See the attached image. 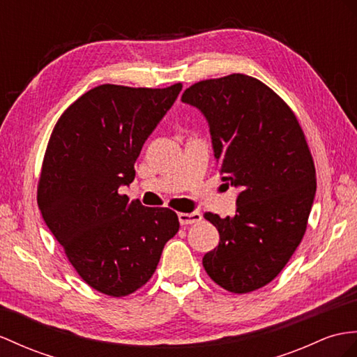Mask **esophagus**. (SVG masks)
Masks as SVG:
<instances>
[{
    "label": "esophagus",
    "mask_w": 357,
    "mask_h": 357,
    "mask_svg": "<svg viewBox=\"0 0 357 357\" xmlns=\"http://www.w3.org/2000/svg\"><path fill=\"white\" fill-rule=\"evenodd\" d=\"M178 220L181 225H189V224H197L203 220V216L199 212H190V213H178Z\"/></svg>",
    "instance_id": "1"
}]
</instances>
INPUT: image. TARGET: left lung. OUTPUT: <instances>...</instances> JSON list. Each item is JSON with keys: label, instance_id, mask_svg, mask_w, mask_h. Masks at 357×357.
Wrapping results in <instances>:
<instances>
[{"label": "left lung", "instance_id": "8db88e82", "mask_svg": "<svg viewBox=\"0 0 357 357\" xmlns=\"http://www.w3.org/2000/svg\"><path fill=\"white\" fill-rule=\"evenodd\" d=\"M211 127L222 181L241 188L236 215L204 218L220 244L203 266L221 288L247 294L273 282L297 250L317 190L315 165L295 113L255 77L230 74L188 88Z\"/></svg>", "mask_w": 357, "mask_h": 357}]
</instances>
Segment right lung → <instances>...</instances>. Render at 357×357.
<instances>
[{"label": "right lung", "instance_id": "1", "mask_svg": "<svg viewBox=\"0 0 357 357\" xmlns=\"http://www.w3.org/2000/svg\"><path fill=\"white\" fill-rule=\"evenodd\" d=\"M183 88L101 84L69 106L50 136L38 206L69 262L91 288L126 297L149 282L165 244L178 231L168 207L130 202L146 137Z\"/></svg>", "mask_w": 357, "mask_h": 357}]
</instances>
